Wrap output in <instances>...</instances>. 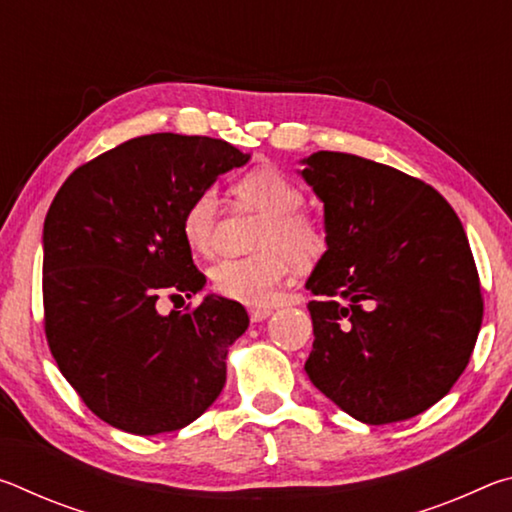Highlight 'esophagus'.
Instances as JSON below:
<instances>
[{
    "instance_id": "1",
    "label": "esophagus",
    "mask_w": 512,
    "mask_h": 512,
    "mask_svg": "<svg viewBox=\"0 0 512 512\" xmlns=\"http://www.w3.org/2000/svg\"><path fill=\"white\" fill-rule=\"evenodd\" d=\"M248 314L253 323H262V320H266L273 314V309L271 307H253V309H248Z\"/></svg>"
}]
</instances>
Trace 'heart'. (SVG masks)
I'll list each match as a JSON object with an SVG mask.
<instances>
[{
	"instance_id": "heart-1",
	"label": "heart",
	"mask_w": 512,
	"mask_h": 512,
	"mask_svg": "<svg viewBox=\"0 0 512 512\" xmlns=\"http://www.w3.org/2000/svg\"><path fill=\"white\" fill-rule=\"evenodd\" d=\"M235 194L244 205L264 214L255 248L250 257L221 259L210 268L214 293L246 302L266 305L275 289L289 273V259L307 266L325 253V230L314 216L300 210L305 192L275 167H255L235 183ZM216 192L212 187L198 189L180 216V235L194 255H207L214 246L216 232Z\"/></svg>"
}]
</instances>
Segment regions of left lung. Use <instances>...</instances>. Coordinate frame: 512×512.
Instances as JSON below:
<instances>
[{
	"instance_id": "8db88e82",
	"label": "left lung",
	"mask_w": 512,
	"mask_h": 512,
	"mask_svg": "<svg viewBox=\"0 0 512 512\" xmlns=\"http://www.w3.org/2000/svg\"><path fill=\"white\" fill-rule=\"evenodd\" d=\"M305 162L327 230V253L307 282L316 296L307 375L361 422L409 420L449 393L481 329V280L463 225L409 173L336 151Z\"/></svg>"
}]
</instances>
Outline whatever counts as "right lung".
Segmentation results:
<instances>
[{
	"instance_id": "obj_1",
	"label": "right lung",
	"mask_w": 512,
	"mask_h": 512,
	"mask_svg": "<svg viewBox=\"0 0 512 512\" xmlns=\"http://www.w3.org/2000/svg\"><path fill=\"white\" fill-rule=\"evenodd\" d=\"M246 162L225 140L155 133L81 164L58 189L42 237V325L63 377L112 427L178 431L219 397L246 309L207 296L160 316L155 302L203 289L180 216Z\"/></svg>"
}]
</instances>
